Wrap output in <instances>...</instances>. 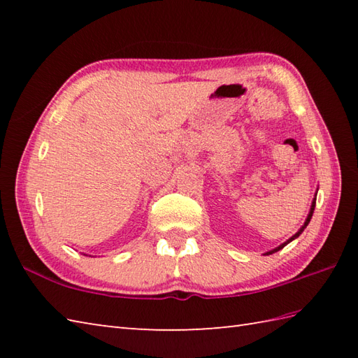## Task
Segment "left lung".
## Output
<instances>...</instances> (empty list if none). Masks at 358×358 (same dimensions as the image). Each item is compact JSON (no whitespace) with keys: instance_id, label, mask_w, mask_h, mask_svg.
Instances as JSON below:
<instances>
[{"instance_id":"left-lung-1","label":"left lung","mask_w":358,"mask_h":358,"mask_svg":"<svg viewBox=\"0 0 358 358\" xmlns=\"http://www.w3.org/2000/svg\"><path fill=\"white\" fill-rule=\"evenodd\" d=\"M315 200L317 199H314L313 200V204H310V210H309V214H308V218H306V222H305V224H303L301 227H300V231L299 232H296L295 235H292V237L291 238H289L287 241H285L283 243V245H280L278 248H275V249H272V250H269V252H266V255H271V254H273V252H277V250H280V249H283L286 245H287V243H291L292 240H295L296 237H299V235L303 232V231H305V227L309 224V222H310V218H313V214H314V209H315Z\"/></svg>"}]
</instances>
